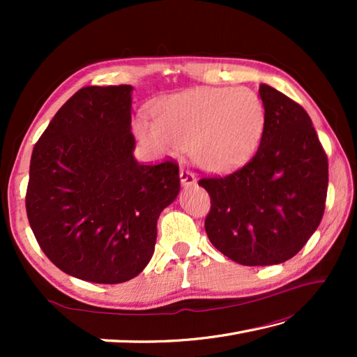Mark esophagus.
Segmentation results:
<instances>
[{
  "label": "esophagus",
  "instance_id": "1",
  "mask_svg": "<svg viewBox=\"0 0 357 357\" xmlns=\"http://www.w3.org/2000/svg\"><path fill=\"white\" fill-rule=\"evenodd\" d=\"M179 178H181V184L184 187H192L196 184V176L190 172V170H185V169H181L179 172Z\"/></svg>",
  "mask_w": 357,
  "mask_h": 357
}]
</instances>
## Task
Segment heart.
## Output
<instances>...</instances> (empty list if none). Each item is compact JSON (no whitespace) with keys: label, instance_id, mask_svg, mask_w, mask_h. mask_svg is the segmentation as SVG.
Instances as JSON below:
<instances>
[{"label":"heart","instance_id":"1","mask_svg":"<svg viewBox=\"0 0 357 357\" xmlns=\"http://www.w3.org/2000/svg\"><path fill=\"white\" fill-rule=\"evenodd\" d=\"M158 124L138 121V133L165 153L192 149L195 162L210 172H230L259 146L265 109L250 89L204 87L173 95L159 105Z\"/></svg>","mask_w":357,"mask_h":357}]
</instances>
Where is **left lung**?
Listing matches in <instances>:
<instances>
[{
    "label": "left lung",
    "instance_id": "obj_1",
    "mask_svg": "<svg viewBox=\"0 0 357 357\" xmlns=\"http://www.w3.org/2000/svg\"><path fill=\"white\" fill-rule=\"evenodd\" d=\"M259 95L265 127L255 156L231 174L199 181L211 201L210 242L250 267L298 253L321 224L328 188V159L308 113L267 84Z\"/></svg>",
    "mask_w": 357,
    "mask_h": 357
}]
</instances>
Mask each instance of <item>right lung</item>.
I'll return each instance as SVG.
<instances>
[{"label": "right lung", "instance_id": "obj_1", "mask_svg": "<svg viewBox=\"0 0 357 357\" xmlns=\"http://www.w3.org/2000/svg\"><path fill=\"white\" fill-rule=\"evenodd\" d=\"M132 86L82 87L30 159L26 210L45 256L67 275L121 284L146 268L156 222L179 193V167L133 156Z\"/></svg>", "mask_w": 357, "mask_h": 357}]
</instances>
